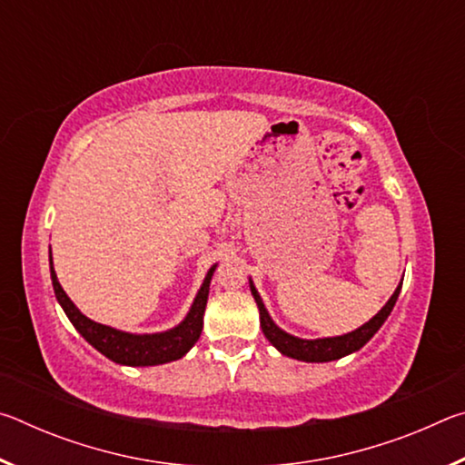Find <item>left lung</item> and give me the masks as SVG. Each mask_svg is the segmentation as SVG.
<instances>
[{
  "mask_svg": "<svg viewBox=\"0 0 465 465\" xmlns=\"http://www.w3.org/2000/svg\"><path fill=\"white\" fill-rule=\"evenodd\" d=\"M250 289H252V295H254V299H256L258 310H261L262 332L266 338H269L272 346H277L282 355L293 357L297 361H308V363H326V361L341 359L344 355H351V352L359 351L361 346H363L369 338H371L377 330L381 328L383 322L388 320L390 312L393 310V305H396V299L400 295V289H402V282H400V287L393 291L390 302L383 305L380 313L369 320L367 324L357 328L355 332H349L344 336H334V338H318V341H303V338H297V336L282 332L281 328L274 326V322L271 320L269 312H266L262 299H261V295H258L254 285H250Z\"/></svg>",
  "mask_w": 465,
  "mask_h": 465,
  "instance_id": "left-lung-1",
  "label": "left lung"
}]
</instances>
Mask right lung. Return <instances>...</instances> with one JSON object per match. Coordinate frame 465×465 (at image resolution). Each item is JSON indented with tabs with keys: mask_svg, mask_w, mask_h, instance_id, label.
<instances>
[{
	"mask_svg": "<svg viewBox=\"0 0 465 465\" xmlns=\"http://www.w3.org/2000/svg\"><path fill=\"white\" fill-rule=\"evenodd\" d=\"M215 266L207 272L199 295L194 297V303L184 322L176 328L168 330L162 334H129L114 330L110 326H102L98 322H92L85 318L84 313L75 308L72 299L65 295V291L59 285L57 274L53 271L51 261V281L57 302L61 303L63 312L67 313V318L72 320L77 332H80L85 341H88L94 349L100 351L102 355H106L110 361L121 365H133V367H145V365H162L170 363L184 357L191 346L199 341L201 330H203V313L207 308V297H209V282L213 277Z\"/></svg>",
	"mask_w": 465,
	"mask_h": 465,
	"instance_id": "right-lung-1",
	"label": "right lung"
}]
</instances>
